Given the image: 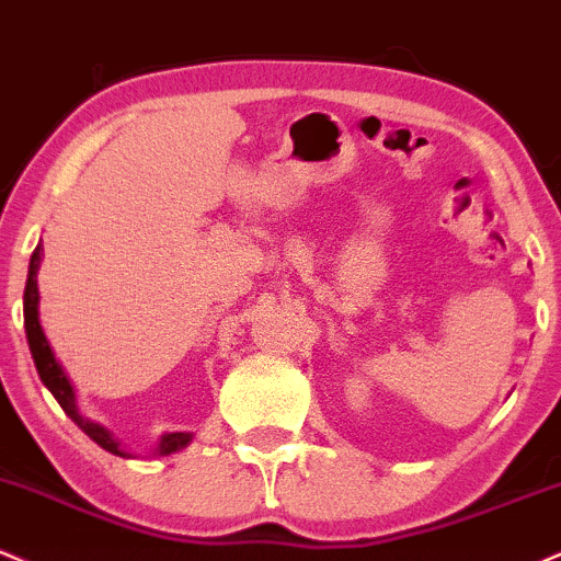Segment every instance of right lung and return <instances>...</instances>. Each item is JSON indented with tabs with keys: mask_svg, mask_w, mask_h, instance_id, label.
I'll list each match as a JSON object with an SVG mask.
<instances>
[{
	"mask_svg": "<svg viewBox=\"0 0 561 561\" xmlns=\"http://www.w3.org/2000/svg\"><path fill=\"white\" fill-rule=\"evenodd\" d=\"M38 265H42V243H38L31 254L28 280H25V294H23L25 339H28L31 357H33V362H36L38 378H42V383L49 388L51 397L57 399V404L62 407L65 414H68L72 423L81 427L85 436L94 440V444L102 446L104 451L117 454V457H128V451L121 449V444L112 438V433L107 431V427H102L99 423H91L89 417H83V414L78 412L76 391H72L68 375H65L62 367H59V362L55 359V354H51L49 341H46V335L42 331V322H38V283H36ZM191 438H194L191 433H164V436L160 438V444H157V454H160V457H168V454L181 451L183 446H188Z\"/></svg>",
	"mask_w": 561,
	"mask_h": 561,
	"instance_id": "add662e5",
	"label": "right lung"
}]
</instances>
